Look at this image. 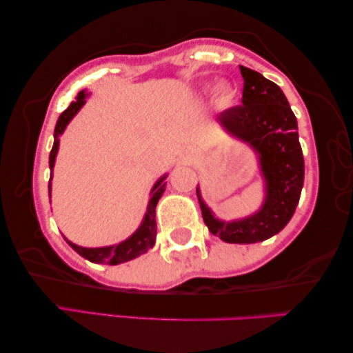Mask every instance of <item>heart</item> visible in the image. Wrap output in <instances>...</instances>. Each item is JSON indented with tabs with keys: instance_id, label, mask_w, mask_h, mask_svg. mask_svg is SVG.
Instances as JSON below:
<instances>
[{
	"instance_id": "heart-1",
	"label": "heart",
	"mask_w": 353,
	"mask_h": 353,
	"mask_svg": "<svg viewBox=\"0 0 353 353\" xmlns=\"http://www.w3.org/2000/svg\"><path fill=\"white\" fill-rule=\"evenodd\" d=\"M217 95H219V101H221V105H230L231 100H233V97H234V92L228 84H223L219 88Z\"/></svg>"
}]
</instances>
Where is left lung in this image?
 Instances as JSON below:
<instances>
[{
	"mask_svg": "<svg viewBox=\"0 0 353 353\" xmlns=\"http://www.w3.org/2000/svg\"><path fill=\"white\" fill-rule=\"evenodd\" d=\"M244 89L242 105L219 115L231 134L259 153L265 178V201L261 210L242 221L221 222L201 201L206 227L228 244H255L286 227L296 211L303 188L305 163L299 142L297 120L283 90L261 73L239 67Z\"/></svg>",
	"mask_w": 353,
	"mask_h": 353,
	"instance_id": "8db88e82",
	"label": "left lung"
}]
</instances>
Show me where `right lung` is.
I'll return each mask as SVG.
<instances>
[{
	"label": "right lung",
	"mask_w": 353,
	"mask_h": 353,
	"mask_svg": "<svg viewBox=\"0 0 353 353\" xmlns=\"http://www.w3.org/2000/svg\"><path fill=\"white\" fill-rule=\"evenodd\" d=\"M85 101V94L84 90H81L77 100L70 103L65 111H63L59 119H57L56 128H54V143L53 148L50 152V169L53 172V165H54V159H56V153L57 148H59V134H62V131L65 130V126L68 122L73 119V115L77 114L81 106L84 105ZM51 178V176H50ZM165 176L161 178V180L154 184V188L152 190V197L148 200V206H147V214L145 219L139 230L134 234L131 236L130 239H126L123 242H120L119 245H112V247H101V248H85V247H79L72 244L70 241L68 245H70L74 252L79 253L81 256L89 259L90 263H98V264H122L125 261H130V259H134L137 256H141L150 250L154 245L156 241V216H154V208L158 205V200L161 199V195L164 194L165 190ZM51 188V184H48V189Z\"/></svg>",
	"instance_id": "1"
}]
</instances>
